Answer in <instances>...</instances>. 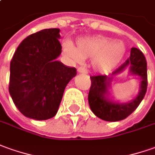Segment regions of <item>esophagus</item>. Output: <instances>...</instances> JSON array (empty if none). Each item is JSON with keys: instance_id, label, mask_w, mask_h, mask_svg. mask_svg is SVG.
Wrapping results in <instances>:
<instances>
[{"instance_id": "obj_1", "label": "esophagus", "mask_w": 155, "mask_h": 155, "mask_svg": "<svg viewBox=\"0 0 155 155\" xmlns=\"http://www.w3.org/2000/svg\"><path fill=\"white\" fill-rule=\"evenodd\" d=\"M78 71L80 72V73H84V74H87L88 73V70L85 68V67H80L78 68Z\"/></svg>"}]
</instances>
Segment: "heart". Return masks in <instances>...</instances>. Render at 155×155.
<instances>
[{"label":"heart","mask_w":155,"mask_h":155,"mask_svg":"<svg viewBox=\"0 0 155 155\" xmlns=\"http://www.w3.org/2000/svg\"><path fill=\"white\" fill-rule=\"evenodd\" d=\"M65 54L76 61L82 58L93 59L97 70L107 72L120 63L126 53V46L120 40H113L104 36H92L77 40L76 48L71 44H63Z\"/></svg>","instance_id":"heart-1"}]
</instances>
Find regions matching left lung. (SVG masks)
Here are the masks:
<instances>
[{"label":"left lung","mask_w":155,"mask_h":155,"mask_svg":"<svg viewBox=\"0 0 155 155\" xmlns=\"http://www.w3.org/2000/svg\"><path fill=\"white\" fill-rule=\"evenodd\" d=\"M130 66V71L141 78V89L136 99L127 104H116L105 98L107 88L114 75ZM91 86L88 93V104L91 110L97 117L106 121H118L130 116L139 105L144 98L148 87L147 61L143 53L137 49L132 48L129 58L111 73V77L97 75L90 77Z\"/></svg>","instance_id":"8db88e82"}]
</instances>
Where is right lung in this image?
<instances>
[{"label": "right lung", "instance_id": "right-lung-1", "mask_svg": "<svg viewBox=\"0 0 155 155\" xmlns=\"http://www.w3.org/2000/svg\"><path fill=\"white\" fill-rule=\"evenodd\" d=\"M59 28H47L22 40L10 63L9 93L23 116L47 120L56 115L64 90L77 75L56 58L61 53Z\"/></svg>", "mask_w": 155, "mask_h": 155}]
</instances>
